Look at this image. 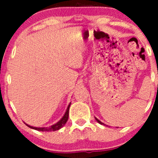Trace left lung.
<instances>
[{
  "instance_id": "obj_1",
  "label": "left lung",
  "mask_w": 158,
  "mask_h": 158,
  "mask_svg": "<svg viewBox=\"0 0 158 158\" xmlns=\"http://www.w3.org/2000/svg\"><path fill=\"white\" fill-rule=\"evenodd\" d=\"M95 120H96V121H97V122H98V123H99V124H101V125H105V124H104V123H102V122H100V121H99V120H98V118H95Z\"/></svg>"
}]
</instances>
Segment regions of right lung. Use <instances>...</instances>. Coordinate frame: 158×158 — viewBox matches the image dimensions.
Listing matches in <instances>:
<instances>
[{"label":"right lung","instance_id":"obj_1","mask_svg":"<svg viewBox=\"0 0 158 158\" xmlns=\"http://www.w3.org/2000/svg\"><path fill=\"white\" fill-rule=\"evenodd\" d=\"M70 105H71V102H70L69 106H68L67 109H66V112H65L64 115L63 116V118H62L60 119L57 123L54 124V125H51V126L44 127V128H36V127H33V126H30V125H28L27 124H26V125H27V126L30 128L35 129V130H37V131H54L59 130V129L63 128V125H64L66 123V122H67L68 118H69V111Z\"/></svg>","mask_w":158,"mask_h":158}]
</instances>
